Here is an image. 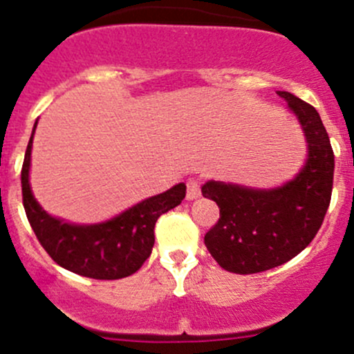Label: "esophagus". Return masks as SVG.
Here are the masks:
<instances>
[{"label":"esophagus","mask_w":354,"mask_h":354,"mask_svg":"<svg viewBox=\"0 0 354 354\" xmlns=\"http://www.w3.org/2000/svg\"><path fill=\"white\" fill-rule=\"evenodd\" d=\"M200 195V180H192L187 181V198L188 200H195Z\"/></svg>","instance_id":"esophagus-1"}]
</instances>
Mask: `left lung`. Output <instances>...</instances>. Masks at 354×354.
Masks as SVG:
<instances>
[{
  "label": "left lung",
  "mask_w": 354,
  "mask_h": 354,
  "mask_svg": "<svg viewBox=\"0 0 354 354\" xmlns=\"http://www.w3.org/2000/svg\"><path fill=\"white\" fill-rule=\"evenodd\" d=\"M298 118L308 156L292 180L276 188L207 181L202 195L219 207L207 231V250L227 272L255 274L283 266L310 245L330 203L334 152L320 114L308 102L277 91Z\"/></svg>",
  "instance_id": "8db88e82"
}]
</instances>
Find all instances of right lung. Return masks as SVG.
<instances>
[{
  "instance_id": "add662e5",
  "label": "right lung",
  "mask_w": 354,
  "mask_h": 354,
  "mask_svg": "<svg viewBox=\"0 0 354 354\" xmlns=\"http://www.w3.org/2000/svg\"><path fill=\"white\" fill-rule=\"evenodd\" d=\"M32 130L22 166V195L27 219L39 243L63 269L92 279H121L137 272L151 257L154 226L160 216L180 205L187 185L178 183L164 194L138 202L113 219L99 224H71L46 212L28 183Z\"/></svg>"
}]
</instances>
